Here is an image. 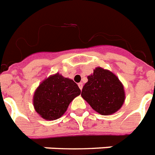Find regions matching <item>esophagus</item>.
<instances>
[{"label":"esophagus","mask_w":155,"mask_h":155,"mask_svg":"<svg viewBox=\"0 0 155 155\" xmlns=\"http://www.w3.org/2000/svg\"><path fill=\"white\" fill-rule=\"evenodd\" d=\"M78 86H79V88H80V89H82V88H83V84H82V83H79V84H78Z\"/></svg>","instance_id":"esophagus-1"}]
</instances>
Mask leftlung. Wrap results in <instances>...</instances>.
Listing matches in <instances>:
<instances>
[{
  "label": "left lung",
  "mask_w": 155,
  "mask_h": 155,
  "mask_svg": "<svg viewBox=\"0 0 155 155\" xmlns=\"http://www.w3.org/2000/svg\"><path fill=\"white\" fill-rule=\"evenodd\" d=\"M81 96L99 114L107 115L116 112L124 102V86L113 73L97 67L88 76Z\"/></svg>",
  "instance_id": "8db88e82"
}]
</instances>
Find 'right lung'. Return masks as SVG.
Segmentation results:
<instances>
[{
  "mask_svg": "<svg viewBox=\"0 0 155 155\" xmlns=\"http://www.w3.org/2000/svg\"><path fill=\"white\" fill-rule=\"evenodd\" d=\"M80 93L72 80L57 73L44 80L35 90L34 107L45 120H57L64 114L71 101Z\"/></svg>",
  "mask_w": 155,
  "mask_h": 155,
  "instance_id": "1",
  "label": "right lung"
}]
</instances>
